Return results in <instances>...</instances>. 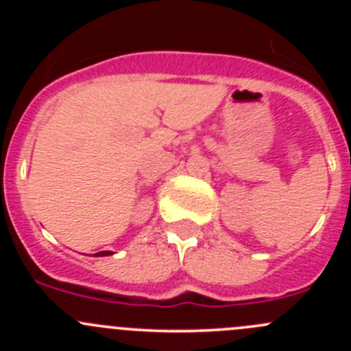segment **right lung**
Here are the masks:
<instances>
[{
	"mask_svg": "<svg viewBox=\"0 0 351 351\" xmlns=\"http://www.w3.org/2000/svg\"><path fill=\"white\" fill-rule=\"evenodd\" d=\"M112 254V251H100V253H97L95 256H110Z\"/></svg>",
	"mask_w": 351,
	"mask_h": 351,
	"instance_id": "obj_1",
	"label": "right lung"
}]
</instances>
